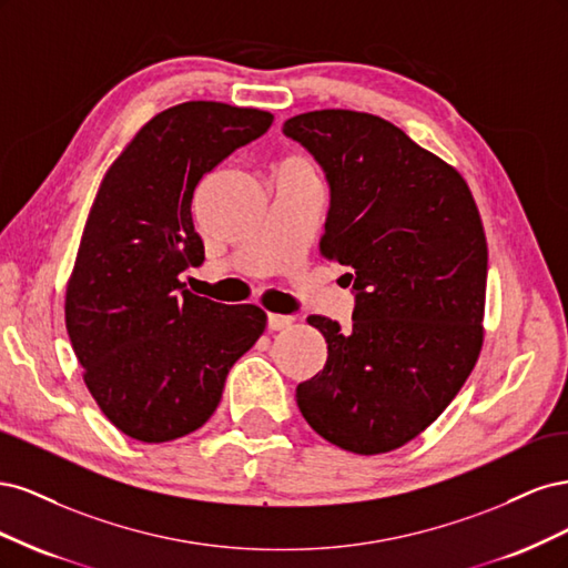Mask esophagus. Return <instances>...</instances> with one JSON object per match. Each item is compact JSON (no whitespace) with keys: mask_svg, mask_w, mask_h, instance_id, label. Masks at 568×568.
<instances>
[{"mask_svg":"<svg viewBox=\"0 0 568 568\" xmlns=\"http://www.w3.org/2000/svg\"><path fill=\"white\" fill-rule=\"evenodd\" d=\"M291 324H294V317H291V315H277V313H270V315H267V326H270L272 332L288 329Z\"/></svg>","mask_w":568,"mask_h":568,"instance_id":"1","label":"esophagus"}]
</instances>
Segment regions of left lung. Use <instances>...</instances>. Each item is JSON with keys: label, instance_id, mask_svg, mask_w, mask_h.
Masks as SVG:
<instances>
[{"label": "left lung", "instance_id": "8db88e82", "mask_svg": "<svg viewBox=\"0 0 568 568\" xmlns=\"http://www.w3.org/2000/svg\"><path fill=\"white\" fill-rule=\"evenodd\" d=\"M284 134L329 182L320 251L353 270L355 291L351 329L307 317L329 355L298 407L341 450L390 453L438 419L484 346V222L457 170L379 115L311 111Z\"/></svg>", "mask_w": 568, "mask_h": 568}]
</instances>
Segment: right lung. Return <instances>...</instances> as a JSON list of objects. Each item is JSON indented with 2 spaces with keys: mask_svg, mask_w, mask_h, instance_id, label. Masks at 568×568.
Returning a JSON list of instances; mask_svg holds the SVG:
<instances>
[{
  "mask_svg": "<svg viewBox=\"0 0 568 568\" xmlns=\"http://www.w3.org/2000/svg\"><path fill=\"white\" fill-rule=\"evenodd\" d=\"M272 120L184 101L153 115L99 184L65 286V329L99 409L134 440L201 428L232 365L265 332L261 307L194 296L180 272L203 263L196 184Z\"/></svg>",
  "mask_w": 568,
  "mask_h": 568,
  "instance_id": "right-lung-1",
  "label": "right lung"
}]
</instances>
